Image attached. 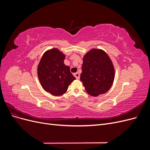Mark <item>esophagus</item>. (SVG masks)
Returning a JSON list of instances; mask_svg holds the SVG:
<instances>
[{"mask_svg":"<svg viewBox=\"0 0 150 150\" xmlns=\"http://www.w3.org/2000/svg\"><path fill=\"white\" fill-rule=\"evenodd\" d=\"M74 77L77 79H79V78H80V74H79V72H76V73L74 74Z\"/></svg>","mask_w":150,"mask_h":150,"instance_id":"34e87169","label":"esophagus"}]
</instances>
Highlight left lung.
Here are the masks:
<instances>
[{"mask_svg": "<svg viewBox=\"0 0 150 150\" xmlns=\"http://www.w3.org/2000/svg\"><path fill=\"white\" fill-rule=\"evenodd\" d=\"M114 78V66L103 50L93 49L84 56L80 80L91 96H98L106 93Z\"/></svg>", "mask_w": 150, "mask_h": 150, "instance_id": "left-lung-1", "label": "left lung"}]
</instances>
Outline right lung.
Listing matches in <instances>:
<instances>
[{
	"label": "right lung",
	"mask_w": 150,
	"mask_h": 150,
	"mask_svg": "<svg viewBox=\"0 0 150 150\" xmlns=\"http://www.w3.org/2000/svg\"><path fill=\"white\" fill-rule=\"evenodd\" d=\"M65 55L57 49L44 54L38 68V78L43 88L54 96L64 94L76 78L70 67L64 64Z\"/></svg>",
	"instance_id": "right-lung-1"
}]
</instances>
